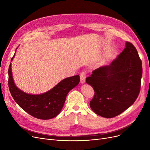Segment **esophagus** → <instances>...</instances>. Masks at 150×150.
<instances>
[{
	"label": "esophagus",
	"instance_id": "esophagus-1",
	"mask_svg": "<svg viewBox=\"0 0 150 150\" xmlns=\"http://www.w3.org/2000/svg\"><path fill=\"white\" fill-rule=\"evenodd\" d=\"M86 76L85 72H81V74H80V82H81V83L83 84V83H85V81H86Z\"/></svg>",
	"mask_w": 150,
	"mask_h": 150
}]
</instances>
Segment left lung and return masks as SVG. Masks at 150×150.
I'll return each instance as SVG.
<instances>
[{
    "label": "left lung",
    "instance_id": "8db88e82",
    "mask_svg": "<svg viewBox=\"0 0 150 150\" xmlns=\"http://www.w3.org/2000/svg\"><path fill=\"white\" fill-rule=\"evenodd\" d=\"M142 76V61L135 47L126 42L125 48L109 66L92 72L86 81L95 91L90 107L96 114L112 118L129 108L137 99Z\"/></svg>",
    "mask_w": 150,
    "mask_h": 150
}]
</instances>
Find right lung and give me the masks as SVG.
<instances>
[{"label": "right lung", "mask_w": 150, "mask_h": 150, "mask_svg": "<svg viewBox=\"0 0 150 150\" xmlns=\"http://www.w3.org/2000/svg\"><path fill=\"white\" fill-rule=\"evenodd\" d=\"M15 56L11 58V61ZM80 82V76L64 78L50 90L40 94H30L19 89L15 84L11 70L8 69V87L17 104L30 115L41 120L51 119L58 115L65 103L66 96L70 90Z\"/></svg>", "instance_id": "obj_1"}]
</instances>
